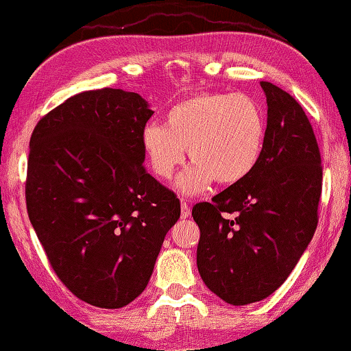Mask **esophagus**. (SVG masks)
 <instances>
[{"instance_id":"obj_1","label":"esophagus","mask_w":351,"mask_h":351,"mask_svg":"<svg viewBox=\"0 0 351 351\" xmlns=\"http://www.w3.org/2000/svg\"><path fill=\"white\" fill-rule=\"evenodd\" d=\"M191 216V206L187 202H181V217L186 219Z\"/></svg>"}]
</instances>
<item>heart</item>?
Wrapping results in <instances>:
<instances>
[{
  "label": "heart",
  "mask_w": 351,
  "mask_h": 351,
  "mask_svg": "<svg viewBox=\"0 0 351 351\" xmlns=\"http://www.w3.org/2000/svg\"><path fill=\"white\" fill-rule=\"evenodd\" d=\"M266 119L260 104L247 94L202 93L176 102L164 125L143 129L142 148L151 170L170 180L184 164H193L178 181L182 193L205 191L213 180L232 186L245 180L263 154Z\"/></svg>",
  "instance_id": "1"
}]
</instances>
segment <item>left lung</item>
<instances>
[{
	"mask_svg": "<svg viewBox=\"0 0 351 351\" xmlns=\"http://www.w3.org/2000/svg\"><path fill=\"white\" fill-rule=\"evenodd\" d=\"M268 104L263 154L245 180L197 203V268L233 306L268 298L304 254L318 223L322 156L309 118L289 93L260 82Z\"/></svg>",
	"mask_w": 351,
	"mask_h": 351,
	"instance_id": "8db88e82",
	"label": "left lung"
}]
</instances>
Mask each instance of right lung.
I'll list each match as a JSON object with an SVG mask.
<instances>
[{
  "label": "right lung",
  "instance_id": "1",
  "mask_svg": "<svg viewBox=\"0 0 351 351\" xmlns=\"http://www.w3.org/2000/svg\"><path fill=\"white\" fill-rule=\"evenodd\" d=\"M137 93H78L31 134L26 209L51 268L78 300L132 302L181 214L173 191L146 171L142 134L153 117Z\"/></svg>",
  "mask_w": 351,
  "mask_h": 351
}]
</instances>
